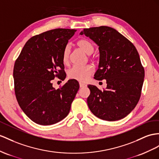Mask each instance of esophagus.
Instances as JSON below:
<instances>
[{
	"label": "esophagus",
	"instance_id": "1",
	"mask_svg": "<svg viewBox=\"0 0 159 159\" xmlns=\"http://www.w3.org/2000/svg\"><path fill=\"white\" fill-rule=\"evenodd\" d=\"M79 85H80V87H86L87 84H84V83H79Z\"/></svg>",
	"mask_w": 159,
	"mask_h": 159
}]
</instances>
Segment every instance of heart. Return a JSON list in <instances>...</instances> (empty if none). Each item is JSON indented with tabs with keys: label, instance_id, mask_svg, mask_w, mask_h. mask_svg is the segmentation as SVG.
Wrapping results in <instances>:
<instances>
[{
	"label": "heart",
	"instance_id": "heart-1",
	"mask_svg": "<svg viewBox=\"0 0 159 159\" xmlns=\"http://www.w3.org/2000/svg\"><path fill=\"white\" fill-rule=\"evenodd\" d=\"M77 44L81 50H83L88 55L93 54L95 50L94 44L88 39H81L77 42ZM70 53V46L68 44L64 47L62 52V61L64 63H67L68 62ZM93 72H94V68L91 65L73 66L68 70V75L70 79L83 82L89 79V77L93 74Z\"/></svg>",
	"mask_w": 159,
	"mask_h": 159
}]
</instances>
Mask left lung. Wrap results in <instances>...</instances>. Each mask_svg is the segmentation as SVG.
Returning a JSON list of instances; mask_svg holds the SVG:
<instances>
[{
    "label": "left lung",
    "instance_id": "left-lung-1",
    "mask_svg": "<svg viewBox=\"0 0 159 159\" xmlns=\"http://www.w3.org/2000/svg\"><path fill=\"white\" fill-rule=\"evenodd\" d=\"M99 46V68L94 79L106 80V89L88 85L87 104L96 117L106 121L124 118L136 107L141 95L144 70L133 43L113 28L101 26L80 33Z\"/></svg>",
    "mask_w": 159,
    "mask_h": 159
}]
</instances>
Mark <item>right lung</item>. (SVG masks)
<instances>
[{"mask_svg":"<svg viewBox=\"0 0 159 159\" xmlns=\"http://www.w3.org/2000/svg\"><path fill=\"white\" fill-rule=\"evenodd\" d=\"M76 30L55 29L27 41L16 60L13 78L16 98L25 115L35 123H58L70 110L79 84L68 80L61 88L53 87L56 76L65 79L62 52Z\"/></svg>","mask_w":159,"mask_h":159,"instance_id":"add662e5","label":"right lung"}]
</instances>
